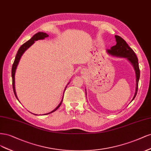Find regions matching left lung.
I'll return each mask as SVG.
<instances>
[{
	"label": "left lung",
	"mask_w": 151,
	"mask_h": 151,
	"mask_svg": "<svg viewBox=\"0 0 151 151\" xmlns=\"http://www.w3.org/2000/svg\"><path fill=\"white\" fill-rule=\"evenodd\" d=\"M116 40V45L111 47L110 50H106V51L109 55L116 56L119 58H126L134 67V69L135 73V78H136V86H135V91L134 95L132 101L135 99V97L137 93L138 89V83L140 78V70L139 67V63L137 57L135 54L134 51L131 49L127 43L125 42L124 39L122 38L120 36L115 35V36ZM85 89V93L86 95V91Z\"/></svg>",
	"instance_id": "left-lung-1"
}]
</instances>
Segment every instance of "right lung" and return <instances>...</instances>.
I'll list each match as a JSON object with an SVG mask.
<instances>
[{
	"instance_id": "right-lung-1",
	"label": "right lung",
	"mask_w": 151,
	"mask_h": 151,
	"mask_svg": "<svg viewBox=\"0 0 151 151\" xmlns=\"http://www.w3.org/2000/svg\"><path fill=\"white\" fill-rule=\"evenodd\" d=\"M48 36H49V35H48L47 34H46L45 32H39L36 33V35H34L29 40L27 41L25 43H24L23 45L20 47H19V50H18V51L17 52L16 58H15V60H14V63H13V65H12V87H13L14 93V95H15L17 99L18 100H19V99L17 98V94H16V88H15V73H16V69H17V65L19 64V61H20L21 58L22 56V55L24 54V52H25L28 49L29 47L30 46H31L33 45V44L35 43V41H36L37 40H44V39L46 38V37H47ZM69 83H70V82L67 85H68ZM66 87H67V86H66L65 90H66ZM64 93H65V92H64ZM63 99H62L61 102L60 103V104L56 106V108H55L52 111H50V112L47 113V114H46L45 115L50 114L53 112V111H56L60 106V105H61V104L62 103V101H63Z\"/></svg>"
}]
</instances>
